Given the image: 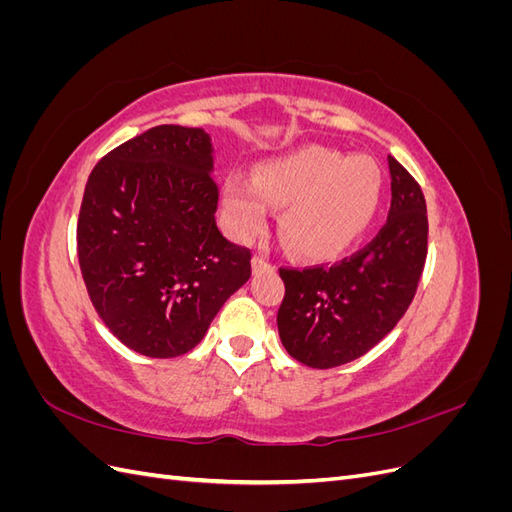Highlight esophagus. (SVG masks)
Returning <instances> with one entry per match:
<instances>
[{
  "mask_svg": "<svg viewBox=\"0 0 512 512\" xmlns=\"http://www.w3.org/2000/svg\"><path fill=\"white\" fill-rule=\"evenodd\" d=\"M269 269H273V265H271V262L265 258V256H254L252 258V271L254 273H260V271H269Z\"/></svg>",
  "mask_w": 512,
  "mask_h": 512,
  "instance_id": "esophagus-1",
  "label": "esophagus"
}]
</instances>
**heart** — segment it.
I'll return each instance as SVG.
<instances>
[{
	"mask_svg": "<svg viewBox=\"0 0 512 512\" xmlns=\"http://www.w3.org/2000/svg\"><path fill=\"white\" fill-rule=\"evenodd\" d=\"M384 188L378 162L307 145L262 162L254 179L226 177L222 209L232 237L256 239L269 207H284L282 235L294 254L331 260L348 252L374 224Z\"/></svg>",
	"mask_w": 512,
	"mask_h": 512,
	"instance_id": "b5f03b06",
	"label": "heart"
}]
</instances>
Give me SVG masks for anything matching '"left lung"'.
<instances>
[{"instance_id":"1","label":"left lung","mask_w":512,"mask_h":512,"mask_svg":"<svg viewBox=\"0 0 512 512\" xmlns=\"http://www.w3.org/2000/svg\"><path fill=\"white\" fill-rule=\"evenodd\" d=\"M389 220L365 250L333 267L280 269L286 294L277 331L290 356L314 369L359 359L406 314L427 258L425 196L389 156Z\"/></svg>"}]
</instances>
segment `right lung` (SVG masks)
I'll list each match as a JSON object with an SVG mask.
<instances>
[{"instance_id": "1", "label": "right lung", "mask_w": 512, "mask_h": 512, "mask_svg": "<svg viewBox=\"0 0 512 512\" xmlns=\"http://www.w3.org/2000/svg\"><path fill=\"white\" fill-rule=\"evenodd\" d=\"M215 151L200 128L158 126L104 156L76 226L98 316L130 350L173 359L205 337L252 275V254L215 224Z\"/></svg>"}]
</instances>
